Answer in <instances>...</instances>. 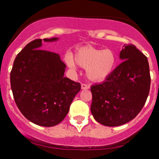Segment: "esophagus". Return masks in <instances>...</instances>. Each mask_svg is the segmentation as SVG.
Listing matches in <instances>:
<instances>
[{"label":"esophagus","instance_id":"1","mask_svg":"<svg viewBox=\"0 0 159 159\" xmlns=\"http://www.w3.org/2000/svg\"><path fill=\"white\" fill-rule=\"evenodd\" d=\"M89 89V85L86 84H81V89Z\"/></svg>","mask_w":159,"mask_h":159}]
</instances>
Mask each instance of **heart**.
<instances>
[{"label": "heart", "mask_w": 159, "mask_h": 159, "mask_svg": "<svg viewBox=\"0 0 159 159\" xmlns=\"http://www.w3.org/2000/svg\"><path fill=\"white\" fill-rule=\"evenodd\" d=\"M66 62L71 70H75L76 64L85 69L87 78L99 82L112 74L118 63V57L110 49L84 46L76 51L74 59L70 56L66 57Z\"/></svg>", "instance_id": "heart-1"}]
</instances>
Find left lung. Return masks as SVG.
Wrapping results in <instances>:
<instances>
[{
  "instance_id": "8db88e82",
  "label": "left lung",
  "mask_w": 159,
  "mask_h": 159,
  "mask_svg": "<svg viewBox=\"0 0 159 159\" xmlns=\"http://www.w3.org/2000/svg\"><path fill=\"white\" fill-rule=\"evenodd\" d=\"M123 61L102 83L91 86V113L106 126L127 123L144 106L150 87L147 57L134 45L120 52Z\"/></svg>"
}]
</instances>
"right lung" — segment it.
Here are the masks:
<instances>
[{
  "instance_id": "right-lung-1",
  "label": "right lung",
  "mask_w": 159,
  "mask_h": 159,
  "mask_svg": "<svg viewBox=\"0 0 159 159\" xmlns=\"http://www.w3.org/2000/svg\"><path fill=\"white\" fill-rule=\"evenodd\" d=\"M41 45L42 40L36 39L17 54L11 70L10 83L21 114L36 125L50 127L67 115L81 85L64 77L66 66L59 54L41 49Z\"/></svg>"
}]
</instances>
